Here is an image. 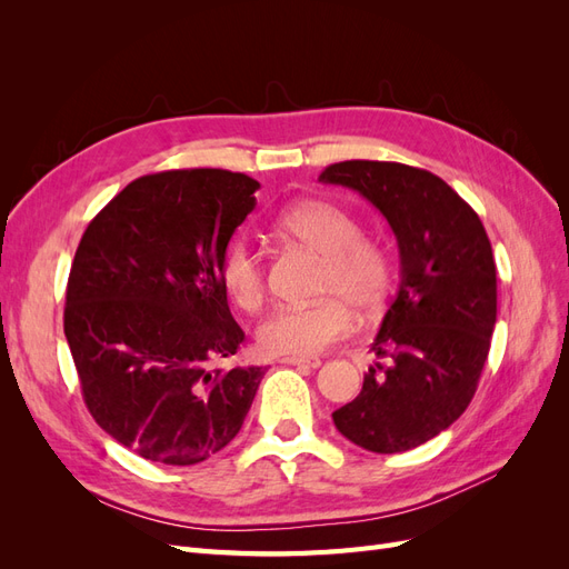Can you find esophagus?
<instances>
[{
    "instance_id": "obj_1",
    "label": "esophagus",
    "mask_w": 569,
    "mask_h": 569,
    "mask_svg": "<svg viewBox=\"0 0 569 569\" xmlns=\"http://www.w3.org/2000/svg\"><path fill=\"white\" fill-rule=\"evenodd\" d=\"M282 363L301 368V370H316L320 368V358H282Z\"/></svg>"
}]
</instances>
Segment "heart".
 Instances as JSON below:
<instances>
[{"label": "heart", "instance_id": "obj_1", "mask_svg": "<svg viewBox=\"0 0 569 569\" xmlns=\"http://www.w3.org/2000/svg\"><path fill=\"white\" fill-rule=\"evenodd\" d=\"M282 230L303 247L325 256L320 289L339 295L311 306H280L258 325L256 341L268 356L308 358L353 330V313H375L391 291L393 268L389 253L363 239L360 222L341 206L306 199L282 216ZM220 282L242 306L253 308L263 299V261L244 237H237L222 253ZM348 300L343 302L340 297Z\"/></svg>", "mask_w": 569, "mask_h": 569}]
</instances>
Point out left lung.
I'll return each mask as SVG.
<instances>
[{"label": "left lung", "mask_w": 569, "mask_h": 569, "mask_svg": "<svg viewBox=\"0 0 569 569\" xmlns=\"http://www.w3.org/2000/svg\"><path fill=\"white\" fill-rule=\"evenodd\" d=\"M341 184L385 216L399 244L401 282L382 318L375 363L335 427L372 453H401L451 427L477 391L496 325V263L479 216L429 170L341 161Z\"/></svg>", "instance_id": "left-lung-1"}]
</instances>
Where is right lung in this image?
Masks as SVG:
<instances>
[{"label":"right lung","mask_w":569,"mask_h":569,"mask_svg":"<svg viewBox=\"0 0 569 569\" xmlns=\"http://www.w3.org/2000/svg\"><path fill=\"white\" fill-rule=\"evenodd\" d=\"M258 187L220 168L137 178L80 239L63 332L84 403L147 460L197 465L226 449L263 380V368L218 366L244 341L220 261Z\"/></svg>","instance_id":"1"}]
</instances>
